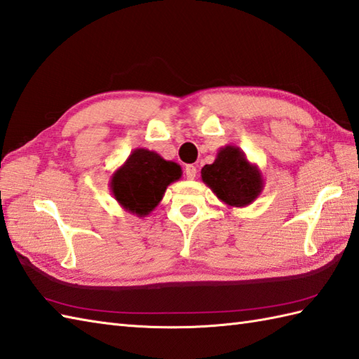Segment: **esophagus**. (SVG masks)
Masks as SVG:
<instances>
[{
    "instance_id": "1",
    "label": "esophagus",
    "mask_w": 359,
    "mask_h": 359,
    "mask_svg": "<svg viewBox=\"0 0 359 359\" xmlns=\"http://www.w3.org/2000/svg\"><path fill=\"white\" fill-rule=\"evenodd\" d=\"M185 174H187V179L193 180L197 175V168L194 165H187L185 166Z\"/></svg>"
}]
</instances>
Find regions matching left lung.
<instances>
[{"label":"left lung","instance_id":"left-lung-1","mask_svg":"<svg viewBox=\"0 0 359 359\" xmlns=\"http://www.w3.org/2000/svg\"><path fill=\"white\" fill-rule=\"evenodd\" d=\"M202 182L220 202L242 208L253 203L264 189V177L256 163H251L236 144L217 151L215 162L202 168Z\"/></svg>","mask_w":359,"mask_h":359}]
</instances>
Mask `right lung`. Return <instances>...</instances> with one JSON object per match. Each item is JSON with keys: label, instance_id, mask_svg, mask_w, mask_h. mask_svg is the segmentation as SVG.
<instances>
[{"label": "right lung", "instance_id": "obj_1", "mask_svg": "<svg viewBox=\"0 0 359 359\" xmlns=\"http://www.w3.org/2000/svg\"><path fill=\"white\" fill-rule=\"evenodd\" d=\"M180 177V165L165 160L156 151L137 148L114 171L109 188L121 208L144 217L163 199L166 188Z\"/></svg>", "mask_w": 359, "mask_h": 359}]
</instances>
